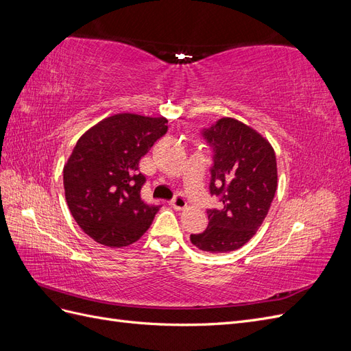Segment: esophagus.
<instances>
[{
  "instance_id": "34e87169",
  "label": "esophagus",
  "mask_w": 351,
  "mask_h": 351,
  "mask_svg": "<svg viewBox=\"0 0 351 351\" xmlns=\"http://www.w3.org/2000/svg\"><path fill=\"white\" fill-rule=\"evenodd\" d=\"M169 205H171V208H174L176 210H182V209H184L187 206V202H186V199H184V196L182 193H177L174 196V199L169 202Z\"/></svg>"
}]
</instances>
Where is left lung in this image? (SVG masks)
<instances>
[{"label": "left lung", "mask_w": 351, "mask_h": 351, "mask_svg": "<svg viewBox=\"0 0 351 351\" xmlns=\"http://www.w3.org/2000/svg\"><path fill=\"white\" fill-rule=\"evenodd\" d=\"M212 152L209 193L219 200L208 209V227L190 234L196 247L209 253L240 249L258 228L277 192V159L268 141L234 119H219L202 129Z\"/></svg>", "instance_id": "obj_1"}]
</instances>
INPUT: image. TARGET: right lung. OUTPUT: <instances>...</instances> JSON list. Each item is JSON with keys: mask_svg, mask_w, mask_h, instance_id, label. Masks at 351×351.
I'll return each instance as SVG.
<instances>
[{"mask_svg": "<svg viewBox=\"0 0 351 351\" xmlns=\"http://www.w3.org/2000/svg\"><path fill=\"white\" fill-rule=\"evenodd\" d=\"M167 119L117 114L84 133L64 167V192L79 227L97 243L123 247L139 240L161 205L141 196L139 161L167 133Z\"/></svg>", "mask_w": 351, "mask_h": 351, "instance_id": "right-lung-1", "label": "right lung"}]
</instances>
